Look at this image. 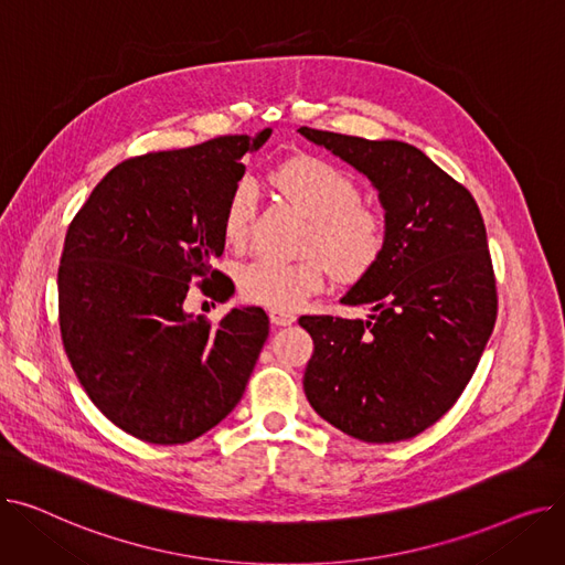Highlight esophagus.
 <instances>
[{
  "mask_svg": "<svg viewBox=\"0 0 565 565\" xmlns=\"http://www.w3.org/2000/svg\"><path fill=\"white\" fill-rule=\"evenodd\" d=\"M270 322L277 324V328H286V324H292L295 322V316L290 311H277L273 309L270 311Z\"/></svg>",
  "mask_w": 565,
  "mask_h": 565,
  "instance_id": "34e87169",
  "label": "esophagus"
}]
</instances>
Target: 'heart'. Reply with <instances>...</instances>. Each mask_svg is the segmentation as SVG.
<instances>
[{"label": "heart", "instance_id": "heart-1", "mask_svg": "<svg viewBox=\"0 0 565 565\" xmlns=\"http://www.w3.org/2000/svg\"><path fill=\"white\" fill-rule=\"evenodd\" d=\"M273 183L311 217L305 249L313 254L300 260L258 256L245 263L237 273V290L247 302L277 311L298 309L311 292L322 288L328 265L334 277L354 281L380 260L387 245V220L362 201L360 185L348 171L322 158L298 156L273 171ZM256 199L249 178L233 188L222 222L228 245L247 243Z\"/></svg>", "mask_w": 565, "mask_h": 565}]
</instances>
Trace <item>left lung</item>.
<instances>
[{
	"label": "left lung",
	"instance_id": "8db88e82",
	"mask_svg": "<svg viewBox=\"0 0 565 565\" xmlns=\"http://www.w3.org/2000/svg\"><path fill=\"white\" fill-rule=\"evenodd\" d=\"M309 141L380 192L387 245L343 305L366 320L302 316L313 339L305 394L345 435L390 444L447 414L479 366L497 320V286L477 201L426 153L396 139L302 126Z\"/></svg>",
	"mask_w": 565,
	"mask_h": 565
}]
</instances>
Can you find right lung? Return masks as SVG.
<instances>
[{
	"label": "right lung",
	"mask_w": 565,
	"mask_h": 565,
	"mask_svg": "<svg viewBox=\"0 0 565 565\" xmlns=\"http://www.w3.org/2000/svg\"><path fill=\"white\" fill-rule=\"evenodd\" d=\"M226 135L116 164L73 217L58 265V328L94 405L148 444H185L241 403L270 322L185 311L190 284L224 290V211L245 156L270 137Z\"/></svg>",
	"instance_id": "add662e5"
}]
</instances>
